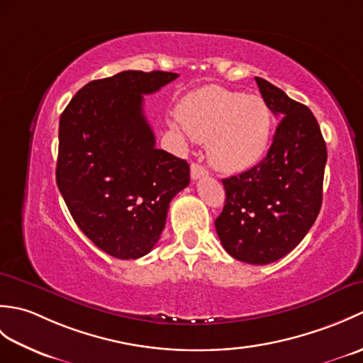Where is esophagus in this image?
I'll use <instances>...</instances> for the list:
<instances>
[{"mask_svg": "<svg viewBox=\"0 0 363 363\" xmlns=\"http://www.w3.org/2000/svg\"><path fill=\"white\" fill-rule=\"evenodd\" d=\"M190 172H191V179L194 181L199 179V177H203V176H207V168L199 165V164H191Z\"/></svg>", "mask_w": 363, "mask_h": 363, "instance_id": "obj_1", "label": "esophagus"}]
</instances>
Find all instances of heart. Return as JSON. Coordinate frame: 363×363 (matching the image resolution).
<instances>
[{"mask_svg":"<svg viewBox=\"0 0 363 363\" xmlns=\"http://www.w3.org/2000/svg\"><path fill=\"white\" fill-rule=\"evenodd\" d=\"M176 117L194 140L207 142L212 165L225 173L259 164L272 133V112L264 99L215 86L184 96Z\"/></svg>","mask_w":363,"mask_h":363,"instance_id":"1","label":"heart"}]
</instances>
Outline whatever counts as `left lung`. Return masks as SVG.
<instances>
[{
	"mask_svg": "<svg viewBox=\"0 0 363 363\" xmlns=\"http://www.w3.org/2000/svg\"><path fill=\"white\" fill-rule=\"evenodd\" d=\"M256 82L268 109L281 120L267 157L223 179L226 201L215 229L234 259L267 265L296 248L317 220L328 151L309 107L265 79Z\"/></svg>",
	"mask_w": 363,
	"mask_h": 363,
	"instance_id": "obj_1",
	"label": "left lung"
}]
</instances>
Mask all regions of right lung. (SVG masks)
<instances>
[{
    "label": "right lung",
    "mask_w": 363,
    "mask_h": 363,
    "mask_svg": "<svg viewBox=\"0 0 363 363\" xmlns=\"http://www.w3.org/2000/svg\"><path fill=\"white\" fill-rule=\"evenodd\" d=\"M177 76L128 70L91 81L60 115L59 191L76 225L112 257L148 254L190 182L187 162L156 148L143 113V95Z\"/></svg>",
    "instance_id": "obj_1"
}]
</instances>
